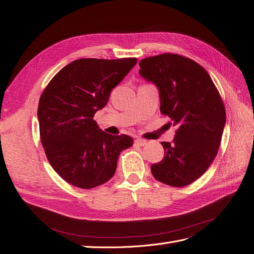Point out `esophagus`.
Returning a JSON list of instances; mask_svg holds the SVG:
<instances>
[{
    "mask_svg": "<svg viewBox=\"0 0 254 254\" xmlns=\"http://www.w3.org/2000/svg\"><path fill=\"white\" fill-rule=\"evenodd\" d=\"M135 144H136L137 146H141V147H142V146H145L146 144H147V141L143 140V139H136V140H135Z\"/></svg>",
    "mask_w": 254,
    "mask_h": 254,
    "instance_id": "obj_1",
    "label": "esophagus"
}]
</instances>
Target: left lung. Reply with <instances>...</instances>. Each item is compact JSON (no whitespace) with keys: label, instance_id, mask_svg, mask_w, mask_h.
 I'll return each mask as SVG.
<instances>
[{"label":"left lung","instance_id":"8db88e82","mask_svg":"<svg viewBox=\"0 0 254 254\" xmlns=\"http://www.w3.org/2000/svg\"><path fill=\"white\" fill-rule=\"evenodd\" d=\"M140 75L155 83L160 111L178 127L173 143L162 142L164 158L152 164L155 178L182 188L201 177L217 155L226 110L210 75L194 60L161 54L140 63Z\"/></svg>","mask_w":254,"mask_h":254}]
</instances>
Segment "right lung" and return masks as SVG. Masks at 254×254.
I'll return each instance as SVG.
<instances>
[{
  "label": "right lung",
  "mask_w": 254,
  "mask_h": 254,
  "mask_svg": "<svg viewBox=\"0 0 254 254\" xmlns=\"http://www.w3.org/2000/svg\"><path fill=\"white\" fill-rule=\"evenodd\" d=\"M136 58H81L54 76L38 106L41 143L50 164L74 187L93 189L110 180L132 137L111 135L93 120Z\"/></svg>",
  "instance_id": "obj_1"
}]
</instances>
